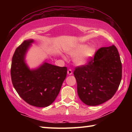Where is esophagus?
Returning a JSON list of instances; mask_svg holds the SVG:
<instances>
[{"label":"esophagus","instance_id":"obj_1","mask_svg":"<svg viewBox=\"0 0 132 132\" xmlns=\"http://www.w3.org/2000/svg\"><path fill=\"white\" fill-rule=\"evenodd\" d=\"M72 70H71V69H69V70H68V74L69 75H72Z\"/></svg>","mask_w":132,"mask_h":132}]
</instances>
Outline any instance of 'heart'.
Wrapping results in <instances>:
<instances>
[{
  "mask_svg": "<svg viewBox=\"0 0 132 132\" xmlns=\"http://www.w3.org/2000/svg\"><path fill=\"white\" fill-rule=\"evenodd\" d=\"M96 47L94 45L88 46L85 44L75 45L67 50V53L75 57V63L78 66L87 64L94 56L96 53Z\"/></svg>",
  "mask_w": 132,
  "mask_h": 132,
  "instance_id": "obj_1",
  "label": "heart"
}]
</instances>
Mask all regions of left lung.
I'll return each mask as SVG.
<instances>
[{
    "label": "left lung",
    "instance_id": "left-lung-1",
    "mask_svg": "<svg viewBox=\"0 0 132 132\" xmlns=\"http://www.w3.org/2000/svg\"><path fill=\"white\" fill-rule=\"evenodd\" d=\"M73 74L82 102L96 106L110 100L122 79V63L115 45L100 48L87 64L76 67Z\"/></svg>",
    "mask_w": 132,
    "mask_h": 132
}]
</instances>
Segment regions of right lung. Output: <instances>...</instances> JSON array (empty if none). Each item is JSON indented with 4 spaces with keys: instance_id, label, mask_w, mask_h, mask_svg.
<instances>
[{
    "instance_id": "add662e5",
    "label": "right lung",
    "mask_w": 132,
    "mask_h": 132,
    "mask_svg": "<svg viewBox=\"0 0 132 132\" xmlns=\"http://www.w3.org/2000/svg\"><path fill=\"white\" fill-rule=\"evenodd\" d=\"M33 39L25 40L15 50L12 57L11 78L13 87L22 99L31 105L46 107L52 103L61 90L67 75L66 67L44 62L30 70L25 62L26 54Z\"/></svg>"
}]
</instances>
